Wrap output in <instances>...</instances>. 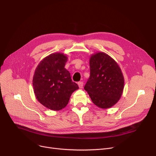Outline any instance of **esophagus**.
Returning a JSON list of instances; mask_svg holds the SVG:
<instances>
[{"mask_svg":"<svg viewBox=\"0 0 156 156\" xmlns=\"http://www.w3.org/2000/svg\"><path fill=\"white\" fill-rule=\"evenodd\" d=\"M78 85L80 88H82L83 86V82H82V81H80V82L78 83Z\"/></svg>","mask_w":156,"mask_h":156,"instance_id":"esophagus-1","label":"esophagus"}]
</instances>
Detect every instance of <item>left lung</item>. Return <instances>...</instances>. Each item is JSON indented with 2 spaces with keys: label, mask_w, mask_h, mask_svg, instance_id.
I'll return each instance as SVG.
<instances>
[{
  "label": "left lung",
  "mask_w": 156,
  "mask_h": 156,
  "mask_svg": "<svg viewBox=\"0 0 156 156\" xmlns=\"http://www.w3.org/2000/svg\"><path fill=\"white\" fill-rule=\"evenodd\" d=\"M90 76L84 87L97 107L108 109L123 92L125 79L119 64L108 54L98 52L90 57Z\"/></svg>",
  "instance_id": "obj_1"
}]
</instances>
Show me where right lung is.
I'll list each match as a JSON object with an SVG mask.
<instances>
[{
    "mask_svg": "<svg viewBox=\"0 0 156 156\" xmlns=\"http://www.w3.org/2000/svg\"><path fill=\"white\" fill-rule=\"evenodd\" d=\"M68 56L55 52L40 62L33 77V87L37 101L46 108L59 111L66 106L78 85L65 69Z\"/></svg>",
    "mask_w": 156,
    "mask_h": 156,
    "instance_id": "add662e5",
    "label": "right lung"
}]
</instances>
